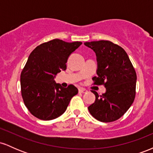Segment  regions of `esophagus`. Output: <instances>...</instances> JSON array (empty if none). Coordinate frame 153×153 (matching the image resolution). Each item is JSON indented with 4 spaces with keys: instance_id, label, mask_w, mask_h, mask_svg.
<instances>
[{
    "instance_id": "34e87169",
    "label": "esophagus",
    "mask_w": 153,
    "mask_h": 153,
    "mask_svg": "<svg viewBox=\"0 0 153 153\" xmlns=\"http://www.w3.org/2000/svg\"><path fill=\"white\" fill-rule=\"evenodd\" d=\"M78 91L79 93H81V94H86L88 92V91L85 88H79Z\"/></svg>"
}]
</instances>
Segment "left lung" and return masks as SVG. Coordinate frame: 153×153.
<instances>
[{"mask_svg": "<svg viewBox=\"0 0 153 153\" xmlns=\"http://www.w3.org/2000/svg\"><path fill=\"white\" fill-rule=\"evenodd\" d=\"M97 57L98 76L93 78L94 85H103L102 95L92 91L95 102L88 106L90 114L102 122H111L122 117L132 104L136 94L137 74L122 47L107 40L85 42Z\"/></svg>", "mask_w": 153, "mask_h": 153, "instance_id": "1", "label": "left lung"}]
</instances>
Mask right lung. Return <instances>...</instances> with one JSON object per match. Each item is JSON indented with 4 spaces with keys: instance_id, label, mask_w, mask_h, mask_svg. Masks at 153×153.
<instances>
[{
    "instance_id": "1",
    "label": "right lung",
    "mask_w": 153,
    "mask_h": 153,
    "mask_svg": "<svg viewBox=\"0 0 153 153\" xmlns=\"http://www.w3.org/2000/svg\"><path fill=\"white\" fill-rule=\"evenodd\" d=\"M81 45L54 39L31 52L21 73V91L24 104L35 117L47 121L57 118L78 93L75 85L63 88L54 78L65 71L69 56Z\"/></svg>"
}]
</instances>
